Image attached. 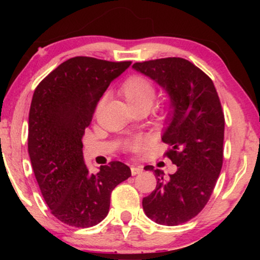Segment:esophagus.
<instances>
[{
	"instance_id": "esophagus-1",
	"label": "esophagus",
	"mask_w": 260,
	"mask_h": 260,
	"mask_svg": "<svg viewBox=\"0 0 260 260\" xmlns=\"http://www.w3.org/2000/svg\"><path fill=\"white\" fill-rule=\"evenodd\" d=\"M142 171H143V166H141V165H133L131 167L132 175H136V174L142 173Z\"/></svg>"
}]
</instances>
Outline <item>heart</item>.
<instances>
[{
	"label": "heart",
	"mask_w": 260,
	"mask_h": 260,
	"mask_svg": "<svg viewBox=\"0 0 260 260\" xmlns=\"http://www.w3.org/2000/svg\"><path fill=\"white\" fill-rule=\"evenodd\" d=\"M121 93L133 110L141 108L150 109L156 98V88L149 79L142 76H132L122 83ZM143 143V139L138 138L132 141L128 147L133 150H138L142 148Z\"/></svg>",
	"instance_id": "obj_1"
}]
</instances>
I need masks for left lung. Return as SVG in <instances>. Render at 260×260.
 I'll return each mask as SVG.
<instances>
[{
	"instance_id": "left-lung-1",
	"label": "left lung",
	"mask_w": 260,
	"mask_h": 260,
	"mask_svg": "<svg viewBox=\"0 0 260 260\" xmlns=\"http://www.w3.org/2000/svg\"><path fill=\"white\" fill-rule=\"evenodd\" d=\"M169 95L161 141L171 147L165 155L178 166L173 174L148 165L157 186L144 197V213L165 226H177L196 217L210 200L221 171L225 117L215 87L206 74L190 61L169 57L135 63Z\"/></svg>"
}]
</instances>
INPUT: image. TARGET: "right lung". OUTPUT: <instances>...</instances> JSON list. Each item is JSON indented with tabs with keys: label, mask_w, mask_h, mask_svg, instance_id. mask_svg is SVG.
<instances>
[{
	"label": "right lung",
	"mask_w": 260,
	"mask_h": 260,
	"mask_svg": "<svg viewBox=\"0 0 260 260\" xmlns=\"http://www.w3.org/2000/svg\"><path fill=\"white\" fill-rule=\"evenodd\" d=\"M131 64L73 57L34 90L28 116L30 162L51 213L67 225H98L109 213L113 189L132 175L121 161L89 173L81 142L100 99Z\"/></svg>",
	"instance_id": "obj_1"
}]
</instances>
